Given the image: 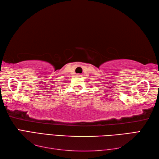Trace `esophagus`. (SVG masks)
<instances>
[{
    "mask_svg": "<svg viewBox=\"0 0 159 159\" xmlns=\"http://www.w3.org/2000/svg\"><path fill=\"white\" fill-rule=\"evenodd\" d=\"M76 76H80V74H76Z\"/></svg>",
    "mask_w": 159,
    "mask_h": 159,
    "instance_id": "34e87169",
    "label": "esophagus"
}]
</instances>
